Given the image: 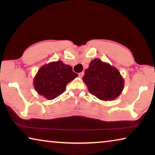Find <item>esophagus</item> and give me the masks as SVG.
<instances>
[{
	"label": "esophagus",
	"mask_w": 155,
	"mask_h": 155,
	"mask_svg": "<svg viewBox=\"0 0 155 155\" xmlns=\"http://www.w3.org/2000/svg\"><path fill=\"white\" fill-rule=\"evenodd\" d=\"M83 75H84V72H81V73H79V74H78V76H79V77H83Z\"/></svg>",
	"instance_id": "1"
}]
</instances>
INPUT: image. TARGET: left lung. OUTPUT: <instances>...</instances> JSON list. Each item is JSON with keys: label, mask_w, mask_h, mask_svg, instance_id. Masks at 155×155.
<instances>
[{"label": "left lung", "mask_w": 155, "mask_h": 155, "mask_svg": "<svg viewBox=\"0 0 155 155\" xmlns=\"http://www.w3.org/2000/svg\"><path fill=\"white\" fill-rule=\"evenodd\" d=\"M83 81L90 94L104 101L116 98L124 87V78L118 70L100 59L91 60Z\"/></svg>", "instance_id": "obj_1"}]
</instances>
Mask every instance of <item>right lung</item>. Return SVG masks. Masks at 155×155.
I'll return each instance as SVG.
<instances>
[{
	"instance_id": "1",
	"label": "right lung",
	"mask_w": 155,
	"mask_h": 155,
	"mask_svg": "<svg viewBox=\"0 0 155 155\" xmlns=\"http://www.w3.org/2000/svg\"><path fill=\"white\" fill-rule=\"evenodd\" d=\"M78 77L70 65L60 61L50 62L41 66L33 78V85L38 94L53 100L64 92L68 83Z\"/></svg>"
}]
</instances>
